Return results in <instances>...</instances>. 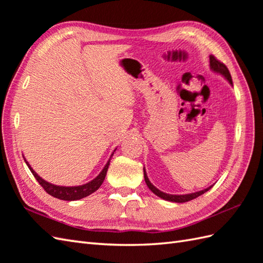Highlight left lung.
Here are the masks:
<instances>
[{
    "label": "left lung",
    "mask_w": 263,
    "mask_h": 263,
    "mask_svg": "<svg viewBox=\"0 0 263 263\" xmlns=\"http://www.w3.org/2000/svg\"><path fill=\"white\" fill-rule=\"evenodd\" d=\"M210 65H211V68L216 71V72H219V74H222L225 78L228 79V81L230 82L231 85H233V83H232V77H231V74L230 71L228 69V67L225 66L222 62H219V60L215 57L213 56V54H211L210 56ZM143 175H144V180H145V184L146 186L149 187L150 191L156 194L157 196H159L160 198L162 199H166V200H169V201H175V203H186V201H189L192 199H195L196 197L200 196V195H203L204 193H206L207 191H210L211 187L204 189V191H200V192H197V193H193V194H187V195H170V194H166L163 192H160L159 189H157L154 185L151 184V182L149 181L148 177H146V174H145V170L143 169Z\"/></svg>",
    "instance_id": "1"
}]
</instances>
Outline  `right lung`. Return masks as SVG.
<instances>
[{
  "label": "right lung",
  "mask_w": 263,
  "mask_h": 263,
  "mask_svg": "<svg viewBox=\"0 0 263 263\" xmlns=\"http://www.w3.org/2000/svg\"><path fill=\"white\" fill-rule=\"evenodd\" d=\"M24 161H26V163L28 164L30 172L32 173L34 178L38 180L41 187L44 188L49 195H51L52 197H56L58 199H63V200H77V199L86 197L88 195L96 192L103 184L104 179H105V176L109 166V160H108L107 163L105 164V167H104V169L101 172V174L97 176L95 179L87 182V184L82 185V186H76V187H64V186H56V185L49 184L48 181L40 178V177L34 173V170L28 163V161L26 159H24Z\"/></svg>",
  "instance_id": "right-lung-1"
}]
</instances>
